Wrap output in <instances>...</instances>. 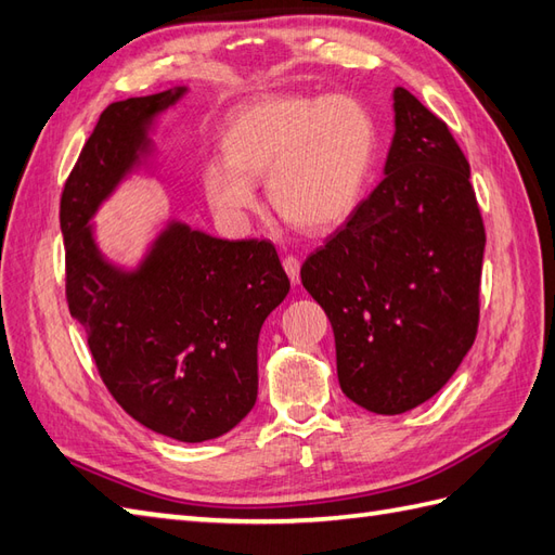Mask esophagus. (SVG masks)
Returning <instances> with one entry per match:
<instances>
[{
    "mask_svg": "<svg viewBox=\"0 0 555 555\" xmlns=\"http://www.w3.org/2000/svg\"><path fill=\"white\" fill-rule=\"evenodd\" d=\"M282 266H285L287 275H289V280H292V285H299V282H301V261L296 259V256L287 254L285 259H282Z\"/></svg>",
    "mask_w": 555,
    "mask_h": 555,
    "instance_id": "esophagus-1",
    "label": "esophagus"
}]
</instances>
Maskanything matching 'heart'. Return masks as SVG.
Masks as SVG:
<instances>
[{"label": "heart", "mask_w": 555, "mask_h": 555, "mask_svg": "<svg viewBox=\"0 0 555 555\" xmlns=\"http://www.w3.org/2000/svg\"><path fill=\"white\" fill-rule=\"evenodd\" d=\"M376 125L358 99L266 96L242 105L223 129L225 157L202 171L216 214L240 221L256 207L254 179L268 176V197L304 231H330L356 209L376 157Z\"/></svg>", "instance_id": "obj_1"}]
</instances>
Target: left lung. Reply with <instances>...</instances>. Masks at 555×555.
Returning a JSON list of instances; mask_svg holds the SVG:
<instances>
[{
    "label": "left lung",
    "instance_id": "obj_1",
    "mask_svg": "<svg viewBox=\"0 0 555 555\" xmlns=\"http://www.w3.org/2000/svg\"><path fill=\"white\" fill-rule=\"evenodd\" d=\"M386 176L301 266L324 308L344 393L374 414L434 398L476 341L485 225L448 125L393 91Z\"/></svg>",
    "mask_w": 555,
    "mask_h": 555
}]
</instances>
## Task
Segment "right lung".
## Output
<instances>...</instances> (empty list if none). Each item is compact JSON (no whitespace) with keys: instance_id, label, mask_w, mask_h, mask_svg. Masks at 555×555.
I'll use <instances>...</instances> for the list:
<instances>
[{"instance_id":"obj_1","label":"right lung","mask_w":555,"mask_h":555,"mask_svg":"<svg viewBox=\"0 0 555 555\" xmlns=\"http://www.w3.org/2000/svg\"><path fill=\"white\" fill-rule=\"evenodd\" d=\"M176 87L105 107L61 195L65 299L103 384L129 416L181 442L219 438L259 390L256 344L289 278L268 240H219L171 221L139 268L105 261L91 216L151 151Z\"/></svg>"}]
</instances>
